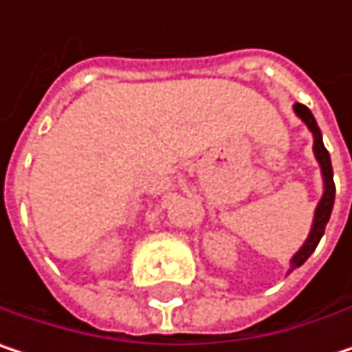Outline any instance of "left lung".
Segmentation results:
<instances>
[{"instance_id": "1", "label": "left lung", "mask_w": 352, "mask_h": 352, "mask_svg": "<svg viewBox=\"0 0 352 352\" xmlns=\"http://www.w3.org/2000/svg\"><path fill=\"white\" fill-rule=\"evenodd\" d=\"M294 111L298 113V118H302V122H304V124L310 128V132L314 134V155H316L318 163H320L322 177H324V193H322V199L318 201L314 222H312V230H310V234H308V239H306V243L302 245V248L294 254L292 265H289V271L302 267V265L308 261V256L316 250L318 243H320V239H322V234H324V230H326V224H328V220H330L332 206H334V191H336L334 179H332L330 155H328V151H326V146H324V142H322V132H320V128H318L312 111L304 106V104H296V106H294Z\"/></svg>"}]
</instances>
